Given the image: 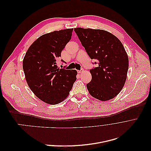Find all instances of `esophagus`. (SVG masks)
<instances>
[{
    "label": "esophagus",
    "instance_id": "esophagus-1",
    "mask_svg": "<svg viewBox=\"0 0 151 151\" xmlns=\"http://www.w3.org/2000/svg\"><path fill=\"white\" fill-rule=\"evenodd\" d=\"M84 72V70L83 69H81L80 70H77V72L79 73V74H81V73H83Z\"/></svg>",
    "mask_w": 151,
    "mask_h": 151
}]
</instances>
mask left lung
I'll return each mask as SVG.
<instances>
[{
  "mask_svg": "<svg viewBox=\"0 0 151 151\" xmlns=\"http://www.w3.org/2000/svg\"><path fill=\"white\" fill-rule=\"evenodd\" d=\"M74 31L89 57L98 61V67L90 70L92 79L86 85L89 94L103 101L114 98L124 86L129 69L124 47L106 31L82 28Z\"/></svg>",
  "mask_w": 151,
  "mask_h": 151,
  "instance_id": "left-lung-1",
  "label": "left lung"
}]
</instances>
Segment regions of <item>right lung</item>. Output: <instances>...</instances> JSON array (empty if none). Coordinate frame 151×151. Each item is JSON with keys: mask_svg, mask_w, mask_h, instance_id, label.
I'll return each mask as SVG.
<instances>
[{"mask_svg": "<svg viewBox=\"0 0 151 151\" xmlns=\"http://www.w3.org/2000/svg\"><path fill=\"white\" fill-rule=\"evenodd\" d=\"M73 28L41 36L27 50L22 62L25 79L40 99L57 104L67 96L76 81V70L59 68L57 60L72 37ZM62 62H64L62 60Z\"/></svg>", "mask_w": 151, "mask_h": 151, "instance_id": "obj_1", "label": "right lung"}]
</instances>
